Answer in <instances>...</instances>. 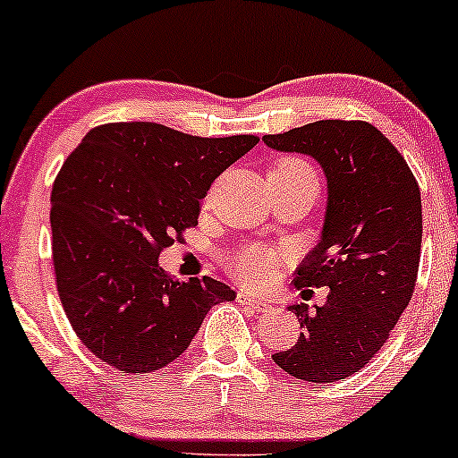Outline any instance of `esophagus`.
I'll return each mask as SVG.
<instances>
[{
    "instance_id": "obj_1",
    "label": "esophagus",
    "mask_w": 458,
    "mask_h": 458,
    "mask_svg": "<svg viewBox=\"0 0 458 458\" xmlns=\"http://www.w3.org/2000/svg\"><path fill=\"white\" fill-rule=\"evenodd\" d=\"M236 299H239V303H243V306L254 308L256 312H267V310L271 308L269 301H265V299H260V297L250 295V293H243V291H241L239 295H236Z\"/></svg>"
}]
</instances>
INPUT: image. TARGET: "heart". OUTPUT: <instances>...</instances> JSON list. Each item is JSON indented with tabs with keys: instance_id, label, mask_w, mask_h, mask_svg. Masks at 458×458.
<instances>
[{
	"instance_id": "obj_1",
	"label": "heart",
	"mask_w": 458,
	"mask_h": 458,
	"mask_svg": "<svg viewBox=\"0 0 458 458\" xmlns=\"http://www.w3.org/2000/svg\"><path fill=\"white\" fill-rule=\"evenodd\" d=\"M269 172L288 178V181H317V174H314L312 167L303 159H297V157H288V159L273 163ZM280 262L282 256L277 251L267 250V247L260 245L234 247L224 259V265L230 276L251 288L269 284L276 277Z\"/></svg>"
}]
</instances>
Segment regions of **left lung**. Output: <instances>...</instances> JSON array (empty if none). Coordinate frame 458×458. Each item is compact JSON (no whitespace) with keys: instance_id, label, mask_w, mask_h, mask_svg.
I'll return each instance as SVG.
<instances>
[{"instance_id":"8db88e82","label":"left lung","mask_w":458,"mask_h":458,"mask_svg":"<svg viewBox=\"0 0 458 458\" xmlns=\"http://www.w3.org/2000/svg\"><path fill=\"white\" fill-rule=\"evenodd\" d=\"M262 140L273 150L310 155L327 178L323 234L299 265L295 286L331 293L320 308H288L301 334L271 357L297 379H346L386 344L413 295L422 247L418 181L396 146L364 120H318Z\"/></svg>"}]
</instances>
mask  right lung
I'll list each match as a JSON object with an SVG mask.
<instances>
[{"instance_id":"obj_1","label":"right lung","mask_w":458,"mask_h":458,"mask_svg":"<svg viewBox=\"0 0 458 458\" xmlns=\"http://www.w3.org/2000/svg\"><path fill=\"white\" fill-rule=\"evenodd\" d=\"M256 135L198 138L157 123H109L68 155L51 191L57 295L88 351L131 375L185 353L208 310L234 301L204 276L174 282L159 254L198 225L199 199Z\"/></svg>"}]
</instances>
